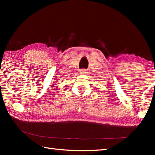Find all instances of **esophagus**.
<instances>
[{"mask_svg": "<svg viewBox=\"0 0 155 155\" xmlns=\"http://www.w3.org/2000/svg\"><path fill=\"white\" fill-rule=\"evenodd\" d=\"M87 71L86 70V69H81V70L80 71V72L81 74H85V73H87Z\"/></svg>", "mask_w": 155, "mask_h": 155, "instance_id": "34e87169", "label": "esophagus"}]
</instances>
